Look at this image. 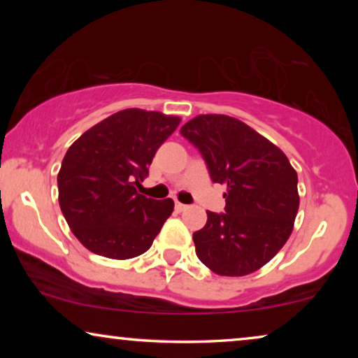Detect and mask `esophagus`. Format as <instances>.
I'll return each instance as SVG.
<instances>
[{"mask_svg": "<svg viewBox=\"0 0 358 358\" xmlns=\"http://www.w3.org/2000/svg\"><path fill=\"white\" fill-rule=\"evenodd\" d=\"M174 208H176V212H184V210L187 208V205H184V203H180V202H176Z\"/></svg>", "mask_w": 358, "mask_h": 358, "instance_id": "obj_1", "label": "esophagus"}]
</instances>
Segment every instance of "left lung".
<instances>
[{
	"label": "left lung",
	"mask_w": 358,
	"mask_h": 358,
	"mask_svg": "<svg viewBox=\"0 0 358 358\" xmlns=\"http://www.w3.org/2000/svg\"><path fill=\"white\" fill-rule=\"evenodd\" d=\"M180 135L200 151L213 182L227 185L223 213L194 233L197 257L218 275L241 277L271 261L290 238L298 176L280 148L234 117L199 115Z\"/></svg>",
	"instance_id": "1"
}]
</instances>
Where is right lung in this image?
<instances>
[{"label":"right lung","mask_w":358,"mask_h":358,"mask_svg":"<svg viewBox=\"0 0 358 358\" xmlns=\"http://www.w3.org/2000/svg\"><path fill=\"white\" fill-rule=\"evenodd\" d=\"M179 122L161 112L125 109L68 148L57 179L58 202L73 234L91 252L122 261L151 248L174 202L146 199L136 185Z\"/></svg>","instance_id":"obj_1"}]
</instances>
